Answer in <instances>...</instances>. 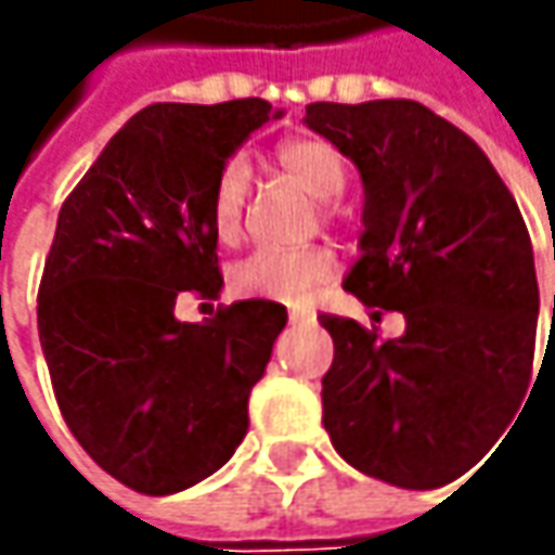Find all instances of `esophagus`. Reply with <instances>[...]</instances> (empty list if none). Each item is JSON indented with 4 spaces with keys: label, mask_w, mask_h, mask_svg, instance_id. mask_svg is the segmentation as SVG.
Returning <instances> with one entry per match:
<instances>
[{
    "label": "esophagus",
    "mask_w": 555,
    "mask_h": 555,
    "mask_svg": "<svg viewBox=\"0 0 555 555\" xmlns=\"http://www.w3.org/2000/svg\"><path fill=\"white\" fill-rule=\"evenodd\" d=\"M314 321V311H289V324H311Z\"/></svg>",
    "instance_id": "1"
}]
</instances>
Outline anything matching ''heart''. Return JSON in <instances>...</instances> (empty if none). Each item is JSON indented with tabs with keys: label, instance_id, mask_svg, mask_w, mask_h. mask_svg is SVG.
<instances>
[{
	"label": "heart",
	"instance_id": "1",
	"mask_svg": "<svg viewBox=\"0 0 555 555\" xmlns=\"http://www.w3.org/2000/svg\"><path fill=\"white\" fill-rule=\"evenodd\" d=\"M278 163L318 201H333L346 188V163L327 141H284L278 147ZM246 197H249V166L244 157H231L212 184V201H209L212 231L222 244L241 241ZM324 212L331 216V209ZM333 271H336V253L331 246H302V249L262 246L231 268V287L244 299L296 306L311 289L331 281Z\"/></svg>",
	"mask_w": 555,
	"mask_h": 555
}]
</instances>
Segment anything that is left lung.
I'll list each match as a JSON object with an SVG mask.
<instances>
[{"instance_id":"obj_1","label":"left lung","mask_w":555,"mask_h":555,"mask_svg":"<svg viewBox=\"0 0 555 555\" xmlns=\"http://www.w3.org/2000/svg\"><path fill=\"white\" fill-rule=\"evenodd\" d=\"M302 122L364 184L361 256L343 287L404 314L398 339L321 314L324 429L364 476L448 485L494 448L531 386L541 293L522 212L479 144L416 101H318Z\"/></svg>"}]
</instances>
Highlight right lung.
<instances>
[{
    "label": "right lung",
    "mask_w": 555,
    "mask_h": 555,
    "mask_svg": "<svg viewBox=\"0 0 555 555\" xmlns=\"http://www.w3.org/2000/svg\"><path fill=\"white\" fill-rule=\"evenodd\" d=\"M262 98L151 104L98 154L57 212L39 284V343L76 441L141 494H176L222 469L249 429L287 309L244 299L201 324L184 289L219 296L209 219L222 166L262 122Z\"/></svg>",
    "instance_id": "1"
}]
</instances>
